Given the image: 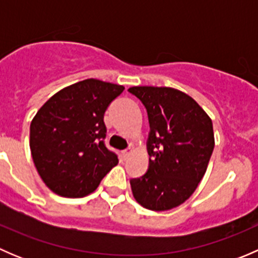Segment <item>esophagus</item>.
Returning <instances> with one entry per match:
<instances>
[{
	"mask_svg": "<svg viewBox=\"0 0 258 258\" xmlns=\"http://www.w3.org/2000/svg\"><path fill=\"white\" fill-rule=\"evenodd\" d=\"M131 152H132L131 148H127V150H123V151H122V158H123V160L128 158V156L131 155Z\"/></svg>",
	"mask_w": 258,
	"mask_h": 258,
	"instance_id": "34e87169",
	"label": "esophagus"
}]
</instances>
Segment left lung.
Listing matches in <instances>:
<instances>
[{
	"instance_id": "obj_1",
	"label": "left lung",
	"mask_w": 258,
	"mask_h": 258,
	"mask_svg": "<svg viewBox=\"0 0 258 258\" xmlns=\"http://www.w3.org/2000/svg\"><path fill=\"white\" fill-rule=\"evenodd\" d=\"M148 114L150 165L132 178L135 200L145 209L167 211L191 197L209 166L215 147L212 119L187 93L172 87L128 88Z\"/></svg>"
}]
</instances>
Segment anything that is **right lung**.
Here are the masks:
<instances>
[{
	"label": "right lung",
	"instance_id": "obj_1",
	"mask_svg": "<svg viewBox=\"0 0 258 258\" xmlns=\"http://www.w3.org/2000/svg\"><path fill=\"white\" fill-rule=\"evenodd\" d=\"M123 86L96 79L80 81L54 93L30 126L33 163L46 186L62 197L92 194L118 163L105 145L103 114Z\"/></svg>",
	"mask_w": 258,
	"mask_h": 258
}]
</instances>
